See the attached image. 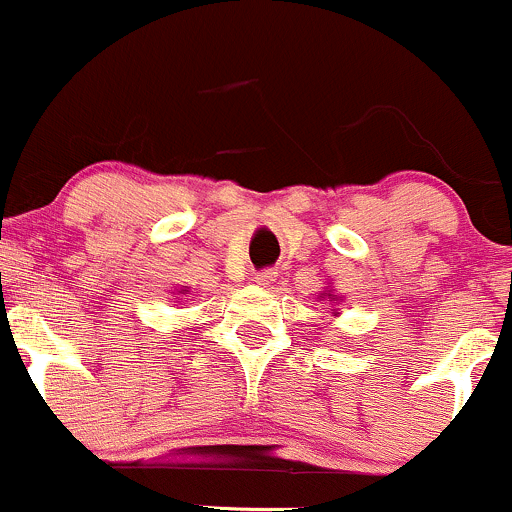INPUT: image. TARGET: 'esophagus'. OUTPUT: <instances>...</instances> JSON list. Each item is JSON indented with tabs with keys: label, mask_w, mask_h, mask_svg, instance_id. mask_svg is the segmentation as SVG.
I'll list each match as a JSON object with an SVG mask.
<instances>
[{
	"label": "esophagus",
	"mask_w": 512,
	"mask_h": 512,
	"mask_svg": "<svg viewBox=\"0 0 512 512\" xmlns=\"http://www.w3.org/2000/svg\"><path fill=\"white\" fill-rule=\"evenodd\" d=\"M274 276H276L274 269H260V272L252 274V281H255L257 286H269L274 281Z\"/></svg>",
	"instance_id": "obj_1"
}]
</instances>
